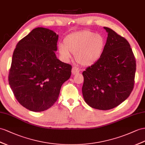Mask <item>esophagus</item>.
Here are the masks:
<instances>
[{
  "label": "esophagus",
  "mask_w": 145,
  "mask_h": 145,
  "mask_svg": "<svg viewBox=\"0 0 145 145\" xmlns=\"http://www.w3.org/2000/svg\"><path fill=\"white\" fill-rule=\"evenodd\" d=\"M80 72V69L77 66L74 65L72 67V73L73 74V75H76V74Z\"/></svg>",
  "instance_id": "1"
}]
</instances>
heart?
Returning <instances> with one entry per match:
<instances>
[{
	"label": "heart",
	"instance_id": "heart-1",
	"mask_svg": "<svg viewBox=\"0 0 145 145\" xmlns=\"http://www.w3.org/2000/svg\"><path fill=\"white\" fill-rule=\"evenodd\" d=\"M105 43L102 35L84 30L67 36L64 44H58L57 50L63 61H69L72 58V52L75 54L76 60L81 65L89 66L101 56Z\"/></svg>",
	"mask_w": 145,
	"mask_h": 145
}]
</instances>
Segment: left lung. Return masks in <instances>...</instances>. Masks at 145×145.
Masks as SVG:
<instances>
[{
	"label": "left lung",
	"instance_id": "8db88e82",
	"mask_svg": "<svg viewBox=\"0 0 145 145\" xmlns=\"http://www.w3.org/2000/svg\"><path fill=\"white\" fill-rule=\"evenodd\" d=\"M108 37L101 56L83 72V98L95 109L107 110L118 106L134 86L136 61L127 40L104 27Z\"/></svg>",
	"mask_w": 145,
	"mask_h": 145
}]
</instances>
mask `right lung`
<instances>
[{
  "label": "right lung",
  "mask_w": 145,
  "mask_h": 145,
  "mask_svg": "<svg viewBox=\"0 0 145 145\" xmlns=\"http://www.w3.org/2000/svg\"><path fill=\"white\" fill-rule=\"evenodd\" d=\"M59 35L37 27L16 44L8 82L14 97L29 110H46L57 101L62 84L71 76L72 65L57 58Z\"/></svg>",
  "instance_id": "1"
}]
</instances>
